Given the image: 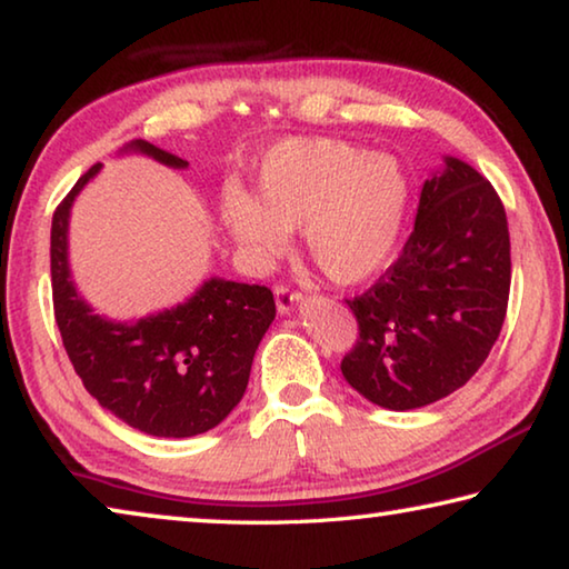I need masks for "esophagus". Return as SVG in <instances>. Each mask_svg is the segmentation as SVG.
Segmentation results:
<instances>
[{"label":"esophagus","instance_id":"obj_1","mask_svg":"<svg viewBox=\"0 0 569 569\" xmlns=\"http://www.w3.org/2000/svg\"><path fill=\"white\" fill-rule=\"evenodd\" d=\"M301 301H303L301 293L288 291L286 286H278V288H276V306H278V313H281V316L293 313L296 306L301 303Z\"/></svg>","mask_w":569,"mask_h":569}]
</instances>
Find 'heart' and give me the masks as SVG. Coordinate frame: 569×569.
Listing matches in <instances>:
<instances>
[{
  "mask_svg": "<svg viewBox=\"0 0 569 569\" xmlns=\"http://www.w3.org/2000/svg\"><path fill=\"white\" fill-rule=\"evenodd\" d=\"M401 162L333 138H286L268 148L256 192L228 186L218 220L261 268L276 266L301 230L306 256L336 286H361L387 271L409 216Z\"/></svg>",
  "mask_w": 569,
  "mask_h": 569,
  "instance_id": "heart-1",
  "label": "heart"
}]
</instances>
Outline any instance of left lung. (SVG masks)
Returning <instances> with one entry per match:
<instances>
[{
    "label": "left lung",
    "instance_id": "left-lung-1",
    "mask_svg": "<svg viewBox=\"0 0 569 569\" xmlns=\"http://www.w3.org/2000/svg\"><path fill=\"white\" fill-rule=\"evenodd\" d=\"M512 261L505 206L469 162L445 156L423 180L401 256L346 301L359 341L341 373L377 407L409 411L475 377L502 331Z\"/></svg>",
    "mask_w": 569,
    "mask_h": 569
}]
</instances>
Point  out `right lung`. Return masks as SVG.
Returning a JSON list of instances; mask_svg holds the SVG:
<instances>
[{
  "mask_svg": "<svg viewBox=\"0 0 569 569\" xmlns=\"http://www.w3.org/2000/svg\"><path fill=\"white\" fill-rule=\"evenodd\" d=\"M146 156L172 170L188 160L132 140L120 156ZM102 166L77 180L52 218V298L62 343L104 411L150 437L186 439L218 427L243 399L258 343L276 319L273 293L210 276L186 301L142 319L100 316L72 281L70 216Z\"/></svg>",
  "mask_w": 569,
  "mask_h": 569,
  "instance_id": "obj_1",
  "label": "right lung"
}]
</instances>
